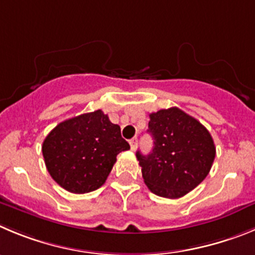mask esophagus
<instances>
[{
    "label": "esophagus",
    "instance_id": "obj_1",
    "mask_svg": "<svg viewBox=\"0 0 255 255\" xmlns=\"http://www.w3.org/2000/svg\"><path fill=\"white\" fill-rule=\"evenodd\" d=\"M129 143H130V146H131V150H135V149H136V137H132Z\"/></svg>",
    "mask_w": 255,
    "mask_h": 255
}]
</instances>
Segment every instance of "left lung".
<instances>
[{"instance_id":"obj_1","label":"left lung","mask_w":255,"mask_h":255,"mask_svg":"<svg viewBox=\"0 0 255 255\" xmlns=\"http://www.w3.org/2000/svg\"><path fill=\"white\" fill-rule=\"evenodd\" d=\"M153 150L136 158L149 190L156 196L179 198L206 178L216 154L209 130L178 107L149 115Z\"/></svg>"}]
</instances>
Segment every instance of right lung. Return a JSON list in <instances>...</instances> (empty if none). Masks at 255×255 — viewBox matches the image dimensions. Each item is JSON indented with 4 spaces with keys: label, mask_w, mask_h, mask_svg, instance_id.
Here are the masks:
<instances>
[{
    "label": "right lung",
    "mask_w": 255,
    "mask_h": 255,
    "mask_svg": "<svg viewBox=\"0 0 255 255\" xmlns=\"http://www.w3.org/2000/svg\"><path fill=\"white\" fill-rule=\"evenodd\" d=\"M120 126L101 110L58 124L44 140L46 169L60 187L72 193H87L106 182L119 153L129 150Z\"/></svg>",
    "instance_id": "right-lung-1"
}]
</instances>
